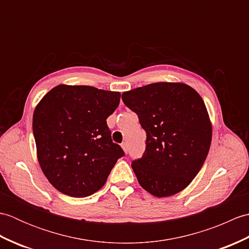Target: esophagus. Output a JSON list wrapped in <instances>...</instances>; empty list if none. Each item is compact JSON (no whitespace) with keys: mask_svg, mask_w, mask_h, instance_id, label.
<instances>
[{"mask_svg":"<svg viewBox=\"0 0 249 249\" xmlns=\"http://www.w3.org/2000/svg\"><path fill=\"white\" fill-rule=\"evenodd\" d=\"M121 146H122V149H123V151H124L125 153H127V151H128V145H127V143H126V142H123V143L121 144Z\"/></svg>","mask_w":249,"mask_h":249,"instance_id":"obj_1","label":"esophagus"}]
</instances>
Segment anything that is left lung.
Masks as SVG:
<instances>
[{
  "instance_id": "1",
  "label": "left lung",
  "mask_w": 249,
  "mask_h": 249,
  "mask_svg": "<svg viewBox=\"0 0 249 249\" xmlns=\"http://www.w3.org/2000/svg\"><path fill=\"white\" fill-rule=\"evenodd\" d=\"M146 133L143 156L131 163L141 187L158 198L182 192L203 166L212 124L198 92L181 82H157L122 94Z\"/></svg>"
}]
</instances>
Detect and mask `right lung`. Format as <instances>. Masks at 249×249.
Segmentation results:
<instances>
[{
  "mask_svg": "<svg viewBox=\"0 0 249 249\" xmlns=\"http://www.w3.org/2000/svg\"><path fill=\"white\" fill-rule=\"evenodd\" d=\"M120 98V92L60 84L36 106L37 160L50 184L62 194L83 198L96 193L124 156L107 125Z\"/></svg>",
  "mask_w": 249,
  "mask_h": 249,
  "instance_id": "obj_1",
  "label": "right lung"
}]
</instances>
